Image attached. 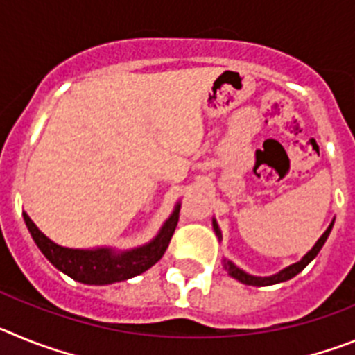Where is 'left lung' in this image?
Here are the masks:
<instances>
[{"label": "left lung", "mask_w": 355, "mask_h": 355, "mask_svg": "<svg viewBox=\"0 0 355 355\" xmlns=\"http://www.w3.org/2000/svg\"><path fill=\"white\" fill-rule=\"evenodd\" d=\"M332 225H334V222H331V225H329V227H327V231H325V233L322 234V236H320V240L316 241L315 247H313V249L309 250V252H307L306 256H304V258L300 259V261H297V263H293V265L286 266V268L279 272V274L270 275V277H256V275H250V274H247V272L241 270V268H238V266L234 265L233 261H229V259H224L225 270L229 272V275H231V277L238 279L240 283L249 284V286H270V284L284 283V281H288V279H291V277H295V275H297V274H300V272H302L304 268H306V266L309 265V263H311L313 259L316 258V254H318L320 249L324 247L325 240H327L329 233H331ZM213 229H215L216 236L222 238L220 229H218V224H216V220H213Z\"/></svg>", "instance_id": "1"}]
</instances>
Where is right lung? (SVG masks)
I'll return each mask as SVG.
<instances>
[{
    "instance_id": "obj_1",
    "label": "right lung",
    "mask_w": 355,
    "mask_h": 355,
    "mask_svg": "<svg viewBox=\"0 0 355 355\" xmlns=\"http://www.w3.org/2000/svg\"><path fill=\"white\" fill-rule=\"evenodd\" d=\"M23 216L28 231L40 252L58 270L83 284H112L144 274L162 259L180 220V205H175L174 211L168 216V220L162 225L155 240H150L142 247L122 250V252L106 249V247L90 250L62 247L49 240L42 231H39V227L31 222L26 213H23Z\"/></svg>"
}]
</instances>
